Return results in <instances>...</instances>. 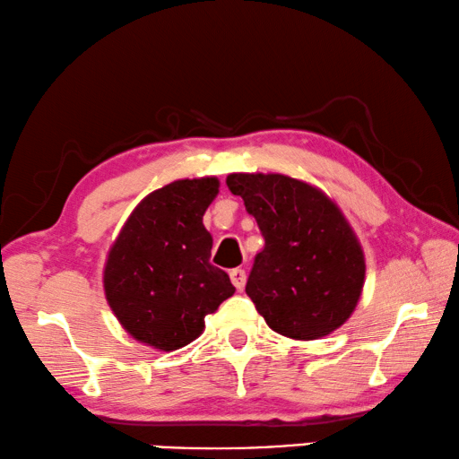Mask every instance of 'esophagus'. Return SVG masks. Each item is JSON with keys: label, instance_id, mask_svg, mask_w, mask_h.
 <instances>
[{"label": "esophagus", "instance_id": "34e87169", "mask_svg": "<svg viewBox=\"0 0 459 459\" xmlns=\"http://www.w3.org/2000/svg\"><path fill=\"white\" fill-rule=\"evenodd\" d=\"M246 270H242V268H234V270H230V280H231V284H234L238 290H242V288L246 286Z\"/></svg>", "mask_w": 459, "mask_h": 459}]
</instances>
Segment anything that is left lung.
Listing matches in <instances>:
<instances>
[{"label": "left lung", "instance_id": "left-lung-1", "mask_svg": "<svg viewBox=\"0 0 459 459\" xmlns=\"http://www.w3.org/2000/svg\"><path fill=\"white\" fill-rule=\"evenodd\" d=\"M225 183L266 239L246 294L272 331L315 341L347 323L363 292L365 254L339 205L280 173H231Z\"/></svg>", "mask_w": 459, "mask_h": 459}]
</instances>
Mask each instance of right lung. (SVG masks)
Returning <instances> with one entry per match:
<instances>
[{
	"instance_id": "obj_1",
	"label": "right lung",
	"mask_w": 459,
	"mask_h": 459,
	"mask_svg": "<svg viewBox=\"0 0 459 459\" xmlns=\"http://www.w3.org/2000/svg\"><path fill=\"white\" fill-rule=\"evenodd\" d=\"M220 193L215 177L179 179L149 193L128 215L104 266V294L125 331L159 351L204 333L205 316L236 292L209 264L213 239L204 213Z\"/></svg>"
}]
</instances>
